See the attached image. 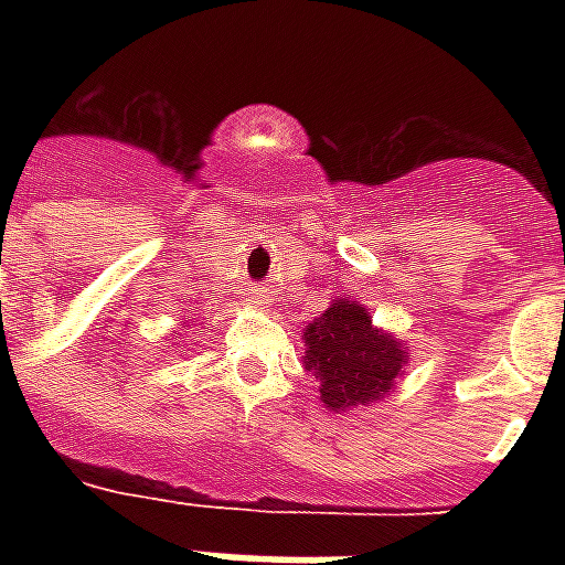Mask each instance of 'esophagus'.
Masks as SVG:
<instances>
[{
	"instance_id": "esophagus-1",
	"label": "esophagus",
	"mask_w": 565,
	"mask_h": 565,
	"mask_svg": "<svg viewBox=\"0 0 565 565\" xmlns=\"http://www.w3.org/2000/svg\"><path fill=\"white\" fill-rule=\"evenodd\" d=\"M257 302H263V296H259V299H257Z\"/></svg>"
}]
</instances>
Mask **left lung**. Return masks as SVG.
Returning <instances> with one entry per match:
<instances>
[{
  "instance_id": "1",
  "label": "left lung",
  "mask_w": 565,
  "mask_h": 565,
  "mask_svg": "<svg viewBox=\"0 0 565 565\" xmlns=\"http://www.w3.org/2000/svg\"><path fill=\"white\" fill-rule=\"evenodd\" d=\"M302 366L320 381V403L332 415L372 405L396 391L412 354L393 332L372 323V311L339 296L302 332Z\"/></svg>"
}]
</instances>
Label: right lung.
<instances>
[{"instance_id": "right-lung-1", "label": "right lung", "mask_w": 565, "mask_h": 565, "mask_svg": "<svg viewBox=\"0 0 565 565\" xmlns=\"http://www.w3.org/2000/svg\"><path fill=\"white\" fill-rule=\"evenodd\" d=\"M181 330H184V320H181V323H178V330H174V332H172L174 339H181Z\"/></svg>"}]
</instances>
